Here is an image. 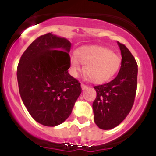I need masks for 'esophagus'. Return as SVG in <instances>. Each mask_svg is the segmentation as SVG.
<instances>
[{
	"mask_svg": "<svg viewBox=\"0 0 156 156\" xmlns=\"http://www.w3.org/2000/svg\"><path fill=\"white\" fill-rule=\"evenodd\" d=\"M81 87H82L83 90H85V89H87V85H85L84 83H81Z\"/></svg>",
	"mask_w": 156,
	"mask_h": 156,
	"instance_id": "obj_1",
	"label": "esophagus"
}]
</instances>
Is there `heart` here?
<instances>
[{
	"label": "heart",
	"mask_w": 156,
	"mask_h": 156,
	"mask_svg": "<svg viewBox=\"0 0 156 156\" xmlns=\"http://www.w3.org/2000/svg\"><path fill=\"white\" fill-rule=\"evenodd\" d=\"M71 69L74 74L85 64L84 73L91 82L102 83L109 80L120 66V58L116 54L101 46L82 47L70 57Z\"/></svg>",
	"instance_id": "1"
}]
</instances>
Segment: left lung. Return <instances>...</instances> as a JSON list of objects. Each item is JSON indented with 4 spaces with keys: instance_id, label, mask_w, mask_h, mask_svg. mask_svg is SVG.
<instances>
[{
    "instance_id": "1",
    "label": "left lung",
    "mask_w": 156,
    "mask_h": 156,
    "mask_svg": "<svg viewBox=\"0 0 156 156\" xmlns=\"http://www.w3.org/2000/svg\"><path fill=\"white\" fill-rule=\"evenodd\" d=\"M122 61L118 75L109 83L94 86V119L100 129H110L124 120L134 102L137 86V64L123 44L118 42Z\"/></svg>"
}]
</instances>
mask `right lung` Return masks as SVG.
I'll list each match as a JSON object with an SVG mask.
<instances>
[{
	"label": "right lung",
	"mask_w": 156,
	"mask_h": 156,
	"mask_svg": "<svg viewBox=\"0 0 156 156\" xmlns=\"http://www.w3.org/2000/svg\"><path fill=\"white\" fill-rule=\"evenodd\" d=\"M70 48L68 40L48 33L33 41L19 60V94L29 113L44 126L64 122L81 94L80 83L68 73Z\"/></svg>",
	"instance_id": "obj_1"
}]
</instances>
